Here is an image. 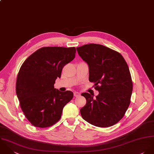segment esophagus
Here are the masks:
<instances>
[{"label":"esophagus","mask_w":154,"mask_h":154,"mask_svg":"<svg viewBox=\"0 0 154 154\" xmlns=\"http://www.w3.org/2000/svg\"><path fill=\"white\" fill-rule=\"evenodd\" d=\"M80 93H79L78 92H75L74 93V96L75 97H77V96H80Z\"/></svg>","instance_id":"obj_1"}]
</instances>
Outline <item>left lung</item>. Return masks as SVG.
<instances>
[{
	"label": "left lung",
	"instance_id": "left-lung-1",
	"mask_svg": "<svg viewBox=\"0 0 154 154\" xmlns=\"http://www.w3.org/2000/svg\"><path fill=\"white\" fill-rule=\"evenodd\" d=\"M77 51L88 63L89 81L99 92L96 98L82 94L86 99L82 117L97 127L112 126L123 118L130 103L133 83L128 66L120 53L101 45H85Z\"/></svg>",
	"mask_w": 154,
	"mask_h": 154
}]
</instances>
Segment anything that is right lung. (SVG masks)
<instances>
[{
	"label": "right lung",
	"mask_w": 154,
	"mask_h": 154,
	"mask_svg": "<svg viewBox=\"0 0 154 154\" xmlns=\"http://www.w3.org/2000/svg\"><path fill=\"white\" fill-rule=\"evenodd\" d=\"M74 47H43L27 58L17 75L16 93L25 116L35 127L45 128L61 117L64 106L73 97L69 91L54 88L64 65L75 58Z\"/></svg>",
	"instance_id": "add662e5"
}]
</instances>
